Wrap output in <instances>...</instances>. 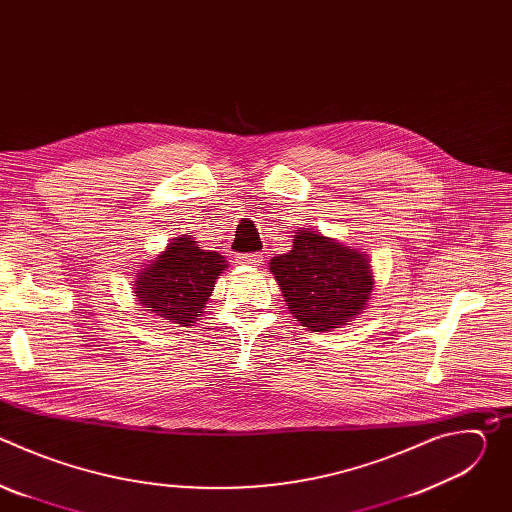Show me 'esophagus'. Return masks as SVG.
Segmentation results:
<instances>
[{"mask_svg":"<svg viewBox=\"0 0 512 512\" xmlns=\"http://www.w3.org/2000/svg\"><path fill=\"white\" fill-rule=\"evenodd\" d=\"M239 265H247V267H259L263 263V255L261 253H245L237 257Z\"/></svg>","mask_w":512,"mask_h":512,"instance_id":"esophagus-1","label":"esophagus"}]
</instances>
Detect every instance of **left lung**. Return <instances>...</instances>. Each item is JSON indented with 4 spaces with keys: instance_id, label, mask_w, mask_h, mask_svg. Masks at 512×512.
Masks as SVG:
<instances>
[{
    "instance_id": "left-lung-1",
    "label": "left lung",
    "mask_w": 512,
    "mask_h": 512,
    "mask_svg": "<svg viewBox=\"0 0 512 512\" xmlns=\"http://www.w3.org/2000/svg\"><path fill=\"white\" fill-rule=\"evenodd\" d=\"M291 251L269 261L289 314L312 332H332L371 302L375 273L369 255L316 229H300Z\"/></svg>"
}]
</instances>
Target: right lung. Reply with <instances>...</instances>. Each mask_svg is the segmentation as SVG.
I'll return each mask as SVG.
<instances>
[{
	"label": "right lung",
	"instance_id": "obj_1",
	"mask_svg": "<svg viewBox=\"0 0 512 512\" xmlns=\"http://www.w3.org/2000/svg\"><path fill=\"white\" fill-rule=\"evenodd\" d=\"M227 267L221 253L198 247L190 233L174 237L135 273L133 300L143 312L168 324L194 326L206 310L218 275Z\"/></svg>",
	"mask_w": 512,
	"mask_h": 512
}]
</instances>
